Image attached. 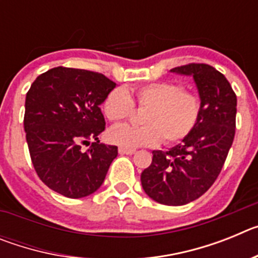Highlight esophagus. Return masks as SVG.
Returning <instances> with one entry per match:
<instances>
[{"label":"esophagus","instance_id":"34e87169","mask_svg":"<svg viewBox=\"0 0 258 258\" xmlns=\"http://www.w3.org/2000/svg\"><path fill=\"white\" fill-rule=\"evenodd\" d=\"M118 152H120L121 155H133V154H136V150L124 149V147H120V149H118Z\"/></svg>","mask_w":258,"mask_h":258}]
</instances>
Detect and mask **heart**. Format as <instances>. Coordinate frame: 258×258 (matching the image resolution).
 Masks as SVG:
<instances>
[{
    "label": "heart",
    "instance_id": "b5f03b06",
    "mask_svg": "<svg viewBox=\"0 0 258 258\" xmlns=\"http://www.w3.org/2000/svg\"><path fill=\"white\" fill-rule=\"evenodd\" d=\"M133 101L146 108L143 126L116 125L107 133L111 143L124 149L177 143L195 129L202 113V102L197 94L184 92L181 85L169 81L142 85L136 90L113 89L104 98L102 109L109 121L118 122L133 112Z\"/></svg>",
    "mask_w": 258,
    "mask_h": 258
}]
</instances>
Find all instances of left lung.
Listing matches in <instances>:
<instances>
[{
    "label": "left lung",
    "mask_w": 258,
    "mask_h": 258,
    "mask_svg": "<svg viewBox=\"0 0 258 258\" xmlns=\"http://www.w3.org/2000/svg\"><path fill=\"white\" fill-rule=\"evenodd\" d=\"M170 72L191 76L202 102L197 126L168 151H152L141 174L145 192L164 206L197 200L217 179L235 136L236 95L221 72L208 64H187Z\"/></svg>",
    "instance_id": "8db88e82"
}]
</instances>
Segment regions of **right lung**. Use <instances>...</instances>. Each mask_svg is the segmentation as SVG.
<instances>
[{
	"label": "right lung",
	"mask_w": 258,
	"mask_h": 258,
	"mask_svg": "<svg viewBox=\"0 0 258 258\" xmlns=\"http://www.w3.org/2000/svg\"><path fill=\"white\" fill-rule=\"evenodd\" d=\"M115 86L102 74L66 67L51 68L31 85L24 113L27 143L36 173L52 191L79 199L104 182L117 147L99 143L106 125L99 106ZM81 144L91 147L83 152Z\"/></svg>",
	"instance_id": "obj_1"
}]
</instances>
